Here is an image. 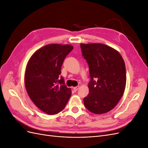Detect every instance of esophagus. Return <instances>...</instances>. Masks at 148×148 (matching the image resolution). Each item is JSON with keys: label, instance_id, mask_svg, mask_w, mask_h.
I'll return each mask as SVG.
<instances>
[{"label": "esophagus", "instance_id": "1", "mask_svg": "<svg viewBox=\"0 0 148 148\" xmlns=\"http://www.w3.org/2000/svg\"><path fill=\"white\" fill-rule=\"evenodd\" d=\"M78 88H79V86H77V87H74L73 89V91H74L75 92H76V91H77L78 90Z\"/></svg>", "mask_w": 148, "mask_h": 148}]
</instances>
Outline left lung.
Returning a JSON list of instances; mask_svg holds the SVG:
<instances>
[{
	"mask_svg": "<svg viewBox=\"0 0 148 148\" xmlns=\"http://www.w3.org/2000/svg\"><path fill=\"white\" fill-rule=\"evenodd\" d=\"M86 60L91 81L89 95L83 101L86 108L95 114L108 112L117 106L126 86V69L120 53L100 43L80 44Z\"/></svg>",
	"mask_w": 148,
	"mask_h": 148,
	"instance_id": "left-lung-1",
	"label": "left lung"
}]
</instances>
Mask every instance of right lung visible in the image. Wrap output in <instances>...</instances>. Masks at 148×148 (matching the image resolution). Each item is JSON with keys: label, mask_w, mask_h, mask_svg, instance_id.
<instances>
[{"label": "right lung", "mask_w": 148, "mask_h": 148, "mask_svg": "<svg viewBox=\"0 0 148 148\" xmlns=\"http://www.w3.org/2000/svg\"><path fill=\"white\" fill-rule=\"evenodd\" d=\"M73 49L70 44H47L36 51L26 65V91L34 104L47 114L60 112L71 96V89L59 75L65 58Z\"/></svg>", "instance_id": "1"}]
</instances>
